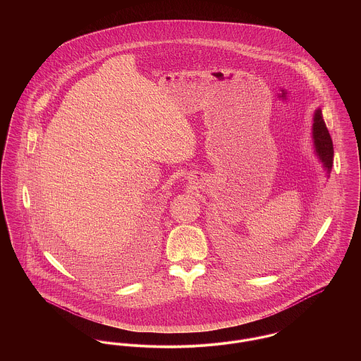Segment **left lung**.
<instances>
[{
  "mask_svg": "<svg viewBox=\"0 0 361 361\" xmlns=\"http://www.w3.org/2000/svg\"><path fill=\"white\" fill-rule=\"evenodd\" d=\"M312 139L315 153L318 155L319 161L322 162L327 174L331 171L333 166V142L330 134L327 131L326 124L322 118V111L317 109L314 114V123H312Z\"/></svg>",
  "mask_w": 361,
  "mask_h": 361,
  "instance_id": "1",
  "label": "left lung"
}]
</instances>
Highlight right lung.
Returning <instances> with one entry per match:
<instances>
[{
	"mask_svg": "<svg viewBox=\"0 0 361 361\" xmlns=\"http://www.w3.org/2000/svg\"><path fill=\"white\" fill-rule=\"evenodd\" d=\"M154 226H153V224H152V226H147V234L150 235V238H152V240H153V235H154Z\"/></svg>",
	"mask_w": 361,
	"mask_h": 361,
	"instance_id": "right-lung-1",
	"label": "right lung"
}]
</instances>
